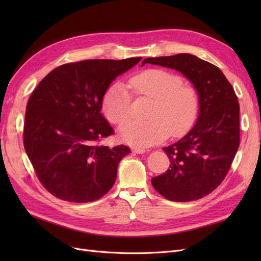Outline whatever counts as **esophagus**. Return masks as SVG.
<instances>
[{
  "instance_id": "34e87169",
  "label": "esophagus",
  "mask_w": 261,
  "mask_h": 261,
  "mask_svg": "<svg viewBox=\"0 0 261 261\" xmlns=\"http://www.w3.org/2000/svg\"><path fill=\"white\" fill-rule=\"evenodd\" d=\"M146 151H147V150L144 149V148H138V147L133 148V152L138 153V154H143V153H145Z\"/></svg>"
}]
</instances>
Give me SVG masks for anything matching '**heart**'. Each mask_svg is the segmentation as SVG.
I'll list each match as a JSON object with an SVG mask.
<instances>
[{"instance_id":"b5f03b06","label":"heart","mask_w":261,"mask_h":261,"mask_svg":"<svg viewBox=\"0 0 261 261\" xmlns=\"http://www.w3.org/2000/svg\"><path fill=\"white\" fill-rule=\"evenodd\" d=\"M169 70L150 68L133 76L128 86L136 96L153 99L147 116L149 120L125 122L118 134L132 146L149 147L172 136H179L193 125L198 112V97L192 87ZM130 96L125 85L114 83L102 99V112L113 124L129 116Z\"/></svg>"}]
</instances>
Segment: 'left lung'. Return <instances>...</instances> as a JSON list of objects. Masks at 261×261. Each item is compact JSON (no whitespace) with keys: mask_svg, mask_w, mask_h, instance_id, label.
Wrapping results in <instances>:
<instances>
[{"mask_svg":"<svg viewBox=\"0 0 261 261\" xmlns=\"http://www.w3.org/2000/svg\"><path fill=\"white\" fill-rule=\"evenodd\" d=\"M146 63L175 69L198 94L199 114L194 127L177 143L163 148L170 168L151 179L155 191L171 201H192L221 184L240 147V105L221 69L195 55L148 58Z\"/></svg>","mask_w":261,"mask_h":261,"instance_id":"left-lung-1","label":"left lung"}]
</instances>
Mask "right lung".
Returning a JSON list of instances; mask_svg holds the SVG:
<instances>
[{
	"instance_id": "right-lung-1",
	"label": "right lung",
	"mask_w": 261,
	"mask_h": 261,
	"mask_svg": "<svg viewBox=\"0 0 261 261\" xmlns=\"http://www.w3.org/2000/svg\"><path fill=\"white\" fill-rule=\"evenodd\" d=\"M140 60L68 63L53 69L31 93L23 147L39 180L57 198L94 201L114 185L118 163L130 149L97 144L114 133L101 114L102 99L115 78Z\"/></svg>"
}]
</instances>
